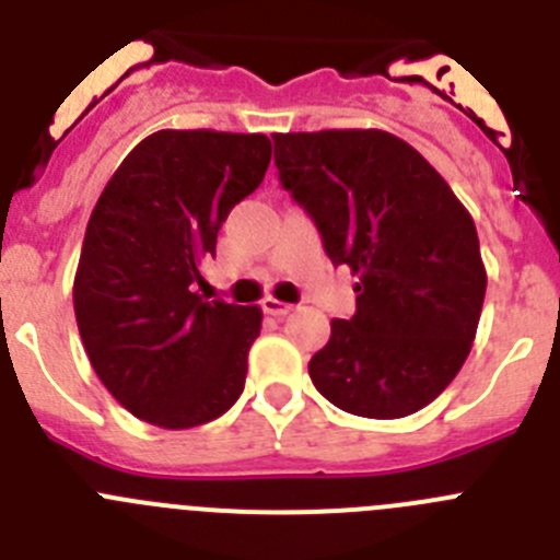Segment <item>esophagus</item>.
Listing matches in <instances>:
<instances>
[{"instance_id":"34e87169","label":"esophagus","mask_w":560,"mask_h":560,"mask_svg":"<svg viewBox=\"0 0 560 560\" xmlns=\"http://www.w3.org/2000/svg\"><path fill=\"white\" fill-rule=\"evenodd\" d=\"M264 311L269 316H277V319H280V316H289L291 311H294V305L280 303V300H275V296H266V300H264Z\"/></svg>"}]
</instances>
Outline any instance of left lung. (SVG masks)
I'll list each match as a JSON object with an SVG mask.
<instances>
[{
    "mask_svg": "<svg viewBox=\"0 0 560 560\" xmlns=\"http://www.w3.org/2000/svg\"><path fill=\"white\" fill-rule=\"evenodd\" d=\"M280 185L348 266L355 314L330 323L308 373L350 415L407 418L459 373L485 300L474 219L409 142L378 128L271 133Z\"/></svg>",
    "mask_w": 560,
    "mask_h": 560,
    "instance_id": "left-lung-1",
    "label": "left lung"
}]
</instances>
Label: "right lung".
I'll list each match as a JSON object with an SVG mask.
<instances>
[{"instance_id":"add662e5","label":"right lung","mask_w":560,"mask_h":560,"mask_svg":"<svg viewBox=\"0 0 560 560\" xmlns=\"http://www.w3.org/2000/svg\"><path fill=\"white\" fill-rule=\"evenodd\" d=\"M264 133L156 131L128 153L83 235L75 319L97 378L133 418L192 429L241 398L257 305L205 300L201 264L264 182Z\"/></svg>"}]
</instances>
